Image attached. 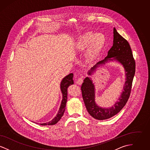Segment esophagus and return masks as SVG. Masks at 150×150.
Listing matches in <instances>:
<instances>
[{"instance_id":"34e87169","label":"esophagus","mask_w":150,"mask_h":150,"mask_svg":"<svg viewBox=\"0 0 150 150\" xmlns=\"http://www.w3.org/2000/svg\"><path fill=\"white\" fill-rule=\"evenodd\" d=\"M83 81V79L82 78H79L77 79L76 83V84H78L79 85H81L82 84Z\"/></svg>"}]
</instances>
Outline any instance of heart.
<instances>
[{
  "instance_id": "1",
  "label": "heart",
  "mask_w": 150,
  "mask_h": 150,
  "mask_svg": "<svg viewBox=\"0 0 150 150\" xmlns=\"http://www.w3.org/2000/svg\"><path fill=\"white\" fill-rule=\"evenodd\" d=\"M105 36L100 33H94L93 31H88L80 36L77 43L76 48L79 50H85L88 47V55L93 58L101 50L105 43Z\"/></svg>"
}]
</instances>
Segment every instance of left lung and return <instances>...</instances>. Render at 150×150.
I'll return each mask as SVG.
<instances>
[{
  "mask_svg": "<svg viewBox=\"0 0 150 150\" xmlns=\"http://www.w3.org/2000/svg\"><path fill=\"white\" fill-rule=\"evenodd\" d=\"M113 33V45L108 50L107 56L92 67L88 72V74L92 75L97 67L111 61L114 60L122 64L126 78L123 91L118 99L119 100L112 107H100L95 101L96 89L91 78L86 77L81 87L83 98L88 112L94 119L100 120L108 119L114 116L119 113L126 105L131 92L132 82L136 71L135 61L128 41L118 33L115 28Z\"/></svg>",
  "mask_w": 150,
  "mask_h": 150,
  "instance_id": "obj_1",
  "label": "left lung"
}]
</instances>
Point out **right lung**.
Returning <instances> with one entry per match:
<instances>
[{
	"label": "right lung",
	"mask_w": 150,
	"mask_h": 150,
	"mask_svg": "<svg viewBox=\"0 0 150 150\" xmlns=\"http://www.w3.org/2000/svg\"><path fill=\"white\" fill-rule=\"evenodd\" d=\"M73 84H74V80H73L72 73L69 74L67 76H66L62 79L61 83V86H60V88L62 93V100L61 101V106L59 107V109L58 110L57 115L51 121H49L48 122H45V123L40 124V125H54L61 119V118L64 114L65 108H66V104L67 100V88L69 86L72 85Z\"/></svg>",
	"instance_id": "add662e5"
}]
</instances>
